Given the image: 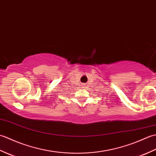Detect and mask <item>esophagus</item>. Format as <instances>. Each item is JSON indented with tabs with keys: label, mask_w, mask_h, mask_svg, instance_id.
Here are the masks:
<instances>
[{
	"label": "esophagus",
	"mask_w": 156,
	"mask_h": 156,
	"mask_svg": "<svg viewBox=\"0 0 156 156\" xmlns=\"http://www.w3.org/2000/svg\"><path fill=\"white\" fill-rule=\"evenodd\" d=\"M82 88H87V87H86V86L84 85V87H82Z\"/></svg>",
	"instance_id": "1"
}]
</instances>
